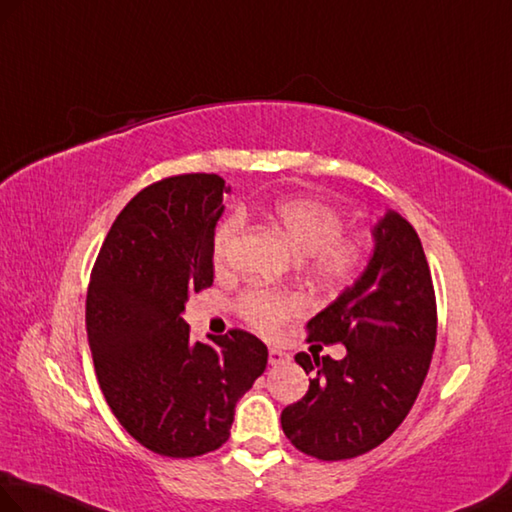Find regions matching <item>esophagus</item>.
Masks as SVG:
<instances>
[{"label":"esophagus","mask_w":512,"mask_h":512,"mask_svg":"<svg viewBox=\"0 0 512 512\" xmlns=\"http://www.w3.org/2000/svg\"><path fill=\"white\" fill-rule=\"evenodd\" d=\"M288 360H290V355L285 353V351H281L279 347H270V349H268V362H270L272 366L283 364V362H288Z\"/></svg>","instance_id":"1"}]
</instances>
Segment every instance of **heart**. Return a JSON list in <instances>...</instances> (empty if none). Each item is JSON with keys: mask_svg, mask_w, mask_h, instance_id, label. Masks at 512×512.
<instances>
[{"mask_svg": "<svg viewBox=\"0 0 512 512\" xmlns=\"http://www.w3.org/2000/svg\"><path fill=\"white\" fill-rule=\"evenodd\" d=\"M292 251L305 257V266L323 281L349 279L362 266L366 242L360 235H340L342 218L336 209L314 198H281L272 207ZM242 229V216L233 213L224 220L213 237V259L224 264L231 246ZM240 310L246 320L259 329L272 331L290 316L303 310L301 296L272 288H251L240 296Z\"/></svg>", "mask_w": 512, "mask_h": 512, "instance_id": "1", "label": "heart"}]
</instances>
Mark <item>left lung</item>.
Listing matches in <instances>:
<instances>
[{
    "instance_id": "left-lung-1",
    "label": "left lung",
    "mask_w": 512,
    "mask_h": 512,
    "mask_svg": "<svg viewBox=\"0 0 512 512\" xmlns=\"http://www.w3.org/2000/svg\"><path fill=\"white\" fill-rule=\"evenodd\" d=\"M371 235L362 275L307 323L312 340L340 342L347 355H294L314 377L307 395L281 412V427L318 460H347L382 445L408 417L430 371L436 299L419 235L392 209Z\"/></svg>"
}]
</instances>
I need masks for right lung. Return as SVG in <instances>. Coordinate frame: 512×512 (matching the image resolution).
<instances>
[{
	"label": "right lung",
	"instance_id": "add662e5",
	"mask_svg": "<svg viewBox=\"0 0 512 512\" xmlns=\"http://www.w3.org/2000/svg\"><path fill=\"white\" fill-rule=\"evenodd\" d=\"M229 192L218 174L146 187L113 222L91 272L95 375L124 430L161 456L227 443L235 403L268 364L266 344L248 331L194 342L183 320L187 296L213 283V231Z\"/></svg>",
	"mask_w": 512,
	"mask_h": 512
}]
</instances>
